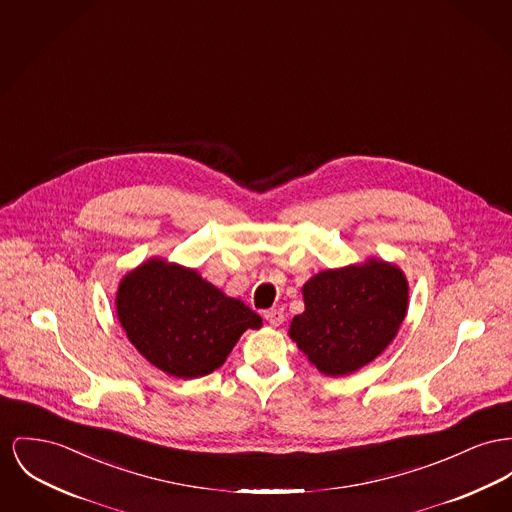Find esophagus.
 <instances>
[{
	"mask_svg": "<svg viewBox=\"0 0 512 512\" xmlns=\"http://www.w3.org/2000/svg\"><path fill=\"white\" fill-rule=\"evenodd\" d=\"M265 319H267V323L272 325V327H280L284 323V311L282 309H269L265 313Z\"/></svg>",
	"mask_w": 512,
	"mask_h": 512,
	"instance_id": "obj_1",
	"label": "esophagus"
}]
</instances>
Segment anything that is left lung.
Segmentation results:
<instances>
[{"label":"left lung","instance_id":"left-lung-1","mask_svg":"<svg viewBox=\"0 0 512 512\" xmlns=\"http://www.w3.org/2000/svg\"><path fill=\"white\" fill-rule=\"evenodd\" d=\"M301 294L305 309L288 334L329 377L350 375L383 354L408 311L406 274L377 257L317 272Z\"/></svg>","mask_w":512,"mask_h":512}]
</instances>
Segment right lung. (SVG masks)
Listing matches in <instances>:
<instances>
[{
	"mask_svg": "<svg viewBox=\"0 0 512 512\" xmlns=\"http://www.w3.org/2000/svg\"><path fill=\"white\" fill-rule=\"evenodd\" d=\"M116 313L137 352L166 375L205 377L218 369L247 329L263 319L195 269L152 257L127 272Z\"/></svg>",
	"mask_w": 512,
	"mask_h": 512,
	"instance_id": "obj_1",
	"label": "right lung"
}]
</instances>
